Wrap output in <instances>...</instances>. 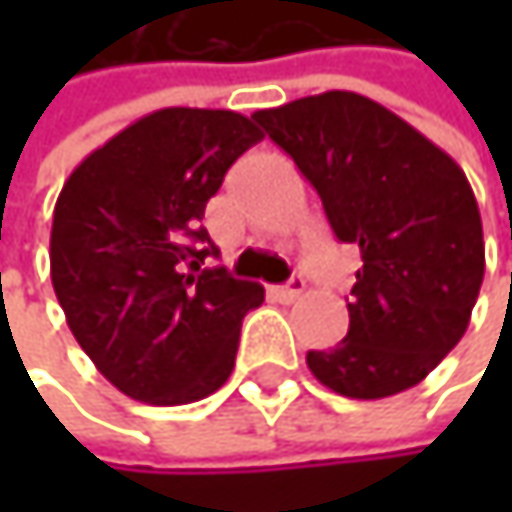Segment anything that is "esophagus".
Returning a JSON list of instances; mask_svg holds the SVG:
<instances>
[{
  "label": "esophagus",
  "mask_w": 512,
  "mask_h": 512,
  "mask_svg": "<svg viewBox=\"0 0 512 512\" xmlns=\"http://www.w3.org/2000/svg\"><path fill=\"white\" fill-rule=\"evenodd\" d=\"M302 293H305V281H302V278H290L287 284L272 287V296H275L278 302H296Z\"/></svg>",
  "instance_id": "obj_1"
}]
</instances>
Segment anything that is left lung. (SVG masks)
Segmentation results:
<instances>
[{
    "instance_id": "1",
    "label": "left lung",
    "mask_w": 512,
    "mask_h": 512,
    "mask_svg": "<svg viewBox=\"0 0 512 512\" xmlns=\"http://www.w3.org/2000/svg\"><path fill=\"white\" fill-rule=\"evenodd\" d=\"M252 118L317 189L335 237L361 252L350 332L308 353L311 373L353 400L418 385L460 344L483 284V225L462 168L356 91Z\"/></svg>"
}]
</instances>
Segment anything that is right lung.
<instances>
[{
    "mask_svg": "<svg viewBox=\"0 0 512 512\" xmlns=\"http://www.w3.org/2000/svg\"><path fill=\"white\" fill-rule=\"evenodd\" d=\"M263 133L231 109H159L64 180L50 234V275L85 356L127 397L195 403L234 370L243 317L263 287L216 257L201 225L225 171Z\"/></svg>",
    "mask_w": 512,
    "mask_h": 512,
    "instance_id": "add662e5",
    "label": "right lung"
}]
</instances>
